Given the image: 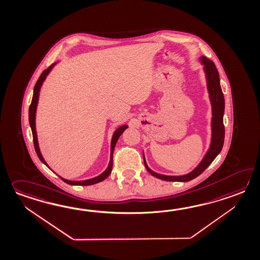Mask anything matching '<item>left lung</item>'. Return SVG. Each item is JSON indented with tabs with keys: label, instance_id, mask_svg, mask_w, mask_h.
<instances>
[{
	"label": "left lung",
	"instance_id": "left-lung-1",
	"mask_svg": "<svg viewBox=\"0 0 260 260\" xmlns=\"http://www.w3.org/2000/svg\"><path fill=\"white\" fill-rule=\"evenodd\" d=\"M201 61L204 65L209 97L212 104V114H213L212 141H211L210 148L207 151L205 156L203 157L202 162L191 173H187L185 175H181V176H168V175H163V174L153 172L147 166L144 155V166L146 168V170L148 171V173H151L153 176H155L158 179L170 181V182H188L190 180L194 179L207 169L208 166L214 161V158L217 156L223 148L224 139H225V127L223 123V116H224V111H225V99L220 86L219 74L212 60L208 59L206 57H202Z\"/></svg>",
	"mask_w": 260,
	"mask_h": 260
}]
</instances>
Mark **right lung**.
<instances>
[{
  "label": "right lung",
  "mask_w": 260,
  "mask_h": 260,
  "mask_svg": "<svg viewBox=\"0 0 260 260\" xmlns=\"http://www.w3.org/2000/svg\"><path fill=\"white\" fill-rule=\"evenodd\" d=\"M56 65V63H53L47 68L45 70L42 74H41L39 79L36 82L35 84V89H34V96H32V100H31V103L29 105V125H30V128H31V133H32V138H34V144H35V149L37 156L39 157L41 161L43 162L45 165H46L48 167V165L46 164V162L45 161L44 157L41 154L40 149H39V145H38V140H37V134H36V129H35V114H36V108H37V104H38V98H39V92H40V88L43 85V82L46 79V75L49 74V72L51 71L53 67ZM127 125H123L120 127H118L116 129L114 135H113V138H112V142H111V156H110V162L109 165L107 169L104 171V173L102 174H100L97 177H94L92 179L84 180V181H70V180L63 179L62 177H60L61 180L69 184V185H94V184H97L100 183L102 181H104V179H106L110 175V173L112 172V168H113V153H114V149H115V146H116V142L119 138V136L121 135L122 133H124V131L127 128ZM49 168V167H48Z\"/></svg>",
  "instance_id": "obj_1"
}]
</instances>
